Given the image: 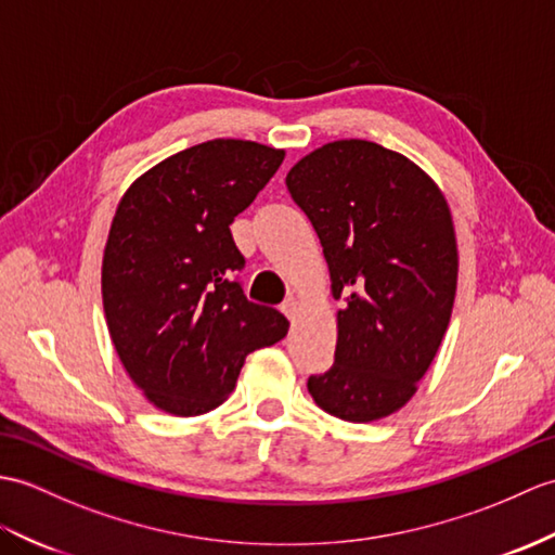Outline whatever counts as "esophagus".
I'll list each match as a JSON object with an SVG mask.
<instances>
[{"mask_svg": "<svg viewBox=\"0 0 555 555\" xmlns=\"http://www.w3.org/2000/svg\"><path fill=\"white\" fill-rule=\"evenodd\" d=\"M281 312L286 314L291 321H295V317H298V312H300V302L295 300V298H288L286 302L281 305Z\"/></svg>", "mask_w": 555, "mask_h": 555, "instance_id": "obj_1", "label": "esophagus"}]
</instances>
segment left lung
Listing matches in <instances>:
<instances>
[{"label":"left lung","instance_id":"obj_1","mask_svg":"<svg viewBox=\"0 0 555 555\" xmlns=\"http://www.w3.org/2000/svg\"><path fill=\"white\" fill-rule=\"evenodd\" d=\"M286 186L343 300L336 362L307 390L343 421L390 416L416 395L452 319L459 250L444 193L416 163L366 139L307 153Z\"/></svg>","mask_w":555,"mask_h":555}]
</instances>
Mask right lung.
<instances>
[{
  "instance_id": "obj_1",
  "label": "right lung",
  "mask_w": 555,
  "mask_h": 555,
  "mask_svg": "<svg viewBox=\"0 0 555 555\" xmlns=\"http://www.w3.org/2000/svg\"><path fill=\"white\" fill-rule=\"evenodd\" d=\"M283 149L212 139L153 165L125 191L101 264L103 312L127 376L153 406L201 416L236 388L246 357L288 333L234 279L229 224L283 163Z\"/></svg>"
}]
</instances>
